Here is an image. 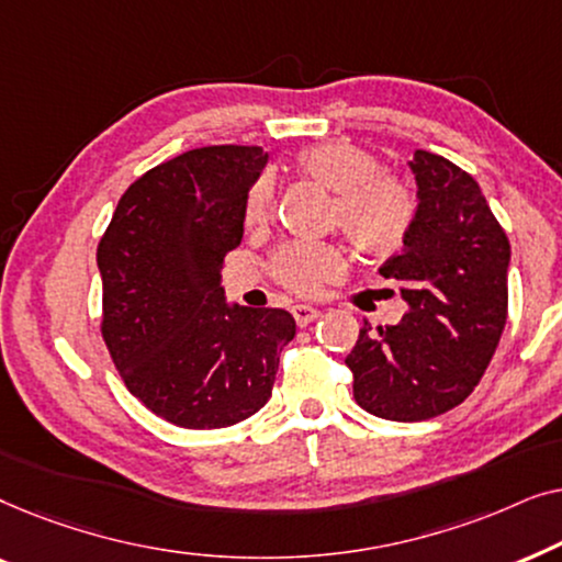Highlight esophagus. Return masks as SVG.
Here are the masks:
<instances>
[{"label": "esophagus", "instance_id": "esophagus-1", "mask_svg": "<svg viewBox=\"0 0 562 562\" xmlns=\"http://www.w3.org/2000/svg\"><path fill=\"white\" fill-rule=\"evenodd\" d=\"M291 314H294V319H296V325L299 327H306V325H312L314 319L319 317V310L317 306H310V304H296L294 310H291Z\"/></svg>", "mask_w": 562, "mask_h": 562}]
</instances>
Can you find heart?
<instances>
[{"instance_id":"b5f03b06","label":"heart","mask_w":562,"mask_h":562,"mask_svg":"<svg viewBox=\"0 0 562 562\" xmlns=\"http://www.w3.org/2000/svg\"><path fill=\"white\" fill-rule=\"evenodd\" d=\"M306 179L333 191V220L358 250L373 258L394 256L417 222V194L396 176L381 173V160L350 140H327L296 153ZM273 212V181L252 183L245 199V222L258 227ZM345 252L335 243H289L273 256V273L296 294H314L345 271Z\"/></svg>"}]
</instances>
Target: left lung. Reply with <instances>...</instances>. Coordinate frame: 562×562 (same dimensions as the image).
<instances>
[{
	"label": "left lung",
	"mask_w": 562,
	"mask_h": 562,
	"mask_svg": "<svg viewBox=\"0 0 562 562\" xmlns=\"http://www.w3.org/2000/svg\"><path fill=\"white\" fill-rule=\"evenodd\" d=\"M417 222L379 268L409 304L398 325L366 322L345 358L352 396L391 422H422L463 404L479 386L506 325L512 248L471 173L429 150L409 160Z\"/></svg>",
	"instance_id": "left-lung-1"
}]
</instances>
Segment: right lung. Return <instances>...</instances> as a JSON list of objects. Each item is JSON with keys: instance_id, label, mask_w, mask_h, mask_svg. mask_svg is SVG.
Returning <instances> with one entry per match:
<instances>
[{"instance_id": "right-lung-1", "label": "right lung", "mask_w": 562, "mask_h": 562, "mask_svg": "<svg viewBox=\"0 0 562 562\" xmlns=\"http://www.w3.org/2000/svg\"><path fill=\"white\" fill-rule=\"evenodd\" d=\"M266 164L258 145L181 153L130 183L99 240L106 348L130 394L176 427L256 414L296 335L286 310L227 304L220 283Z\"/></svg>"}]
</instances>
